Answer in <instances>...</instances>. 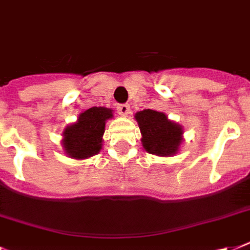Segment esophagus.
I'll return each instance as SVG.
<instances>
[{"label": "esophagus", "mask_w": 250, "mask_h": 250, "mask_svg": "<svg viewBox=\"0 0 250 250\" xmlns=\"http://www.w3.org/2000/svg\"><path fill=\"white\" fill-rule=\"evenodd\" d=\"M117 110L121 115H127L129 113V105L128 104H121L117 106Z\"/></svg>", "instance_id": "1"}]
</instances>
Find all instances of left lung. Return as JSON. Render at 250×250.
<instances>
[{
	"mask_svg": "<svg viewBox=\"0 0 250 250\" xmlns=\"http://www.w3.org/2000/svg\"><path fill=\"white\" fill-rule=\"evenodd\" d=\"M145 150L157 156H172L182 144L183 129L174 122L167 119L164 113L156 110H143L135 115Z\"/></svg>",
	"mask_w": 250,
	"mask_h": 250,
	"instance_id": "8db88e82",
	"label": "left lung"
}]
</instances>
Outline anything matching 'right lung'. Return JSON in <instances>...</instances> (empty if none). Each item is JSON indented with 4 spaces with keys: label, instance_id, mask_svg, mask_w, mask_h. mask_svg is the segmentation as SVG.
Instances as JSON below:
<instances>
[{
    "label": "right lung",
    "instance_id": "1",
    "mask_svg": "<svg viewBox=\"0 0 250 250\" xmlns=\"http://www.w3.org/2000/svg\"><path fill=\"white\" fill-rule=\"evenodd\" d=\"M113 117V110L106 107H90L80 114L74 125L63 132V148L68 156L84 160L100 152L105 123Z\"/></svg>",
    "mask_w": 250,
    "mask_h": 250
}]
</instances>
